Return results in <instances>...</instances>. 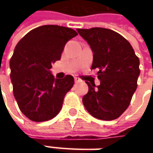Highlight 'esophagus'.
I'll list each match as a JSON object with an SVG mask.
<instances>
[{"instance_id": "1", "label": "esophagus", "mask_w": 153, "mask_h": 153, "mask_svg": "<svg viewBox=\"0 0 153 153\" xmlns=\"http://www.w3.org/2000/svg\"><path fill=\"white\" fill-rule=\"evenodd\" d=\"M74 80H75V82H78L81 81V79H80L79 77H76V76H75V77H74Z\"/></svg>"}]
</instances>
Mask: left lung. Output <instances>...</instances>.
<instances>
[{
    "instance_id": "1",
    "label": "left lung",
    "mask_w": 153,
    "mask_h": 153,
    "mask_svg": "<svg viewBox=\"0 0 153 153\" xmlns=\"http://www.w3.org/2000/svg\"><path fill=\"white\" fill-rule=\"evenodd\" d=\"M94 53L91 69H99L100 84L86 82L88 92L82 102L89 114L100 120L119 117L128 107L137 88L140 60L120 34L105 28L77 29Z\"/></svg>"
}]
</instances>
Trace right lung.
<instances>
[{
	"mask_svg": "<svg viewBox=\"0 0 153 153\" xmlns=\"http://www.w3.org/2000/svg\"><path fill=\"white\" fill-rule=\"evenodd\" d=\"M76 36V31L71 28L42 25L27 33L15 47L10 77L18 105L30 120H50L60 111L74 78L67 75L55 79L50 69L60 59L66 42Z\"/></svg>",
	"mask_w": 153,
	"mask_h": 153,
	"instance_id": "1",
	"label": "right lung"
}]
</instances>
